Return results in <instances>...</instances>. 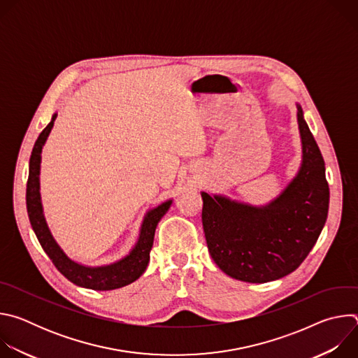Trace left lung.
<instances>
[{"mask_svg":"<svg viewBox=\"0 0 358 358\" xmlns=\"http://www.w3.org/2000/svg\"><path fill=\"white\" fill-rule=\"evenodd\" d=\"M297 108L301 164L285 189L266 206L201 192L202 227L211 258L228 276L266 283L306 259L329 213L330 191L319 145Z\"/></svg>","mask_w":358,"mask_h":358,"instance_id":"obj_1","label":"left lung"}]
</instances>
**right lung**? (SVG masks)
<instances>
[{"mask_svg": "<svg viewBox=\"0 0 358 358\" xmlns=\"http://www.w3.org/2000/svg\"><path fill=\"white\" fill-rule=\"evenodd\" d=\"M57 113L52 116V120L42 130L35 145L32 148V155L29 159V174L27 182V211L29 217L31 227L45 250V253L52 261L55 268L72 283L80 287L92 290H113L123 286H127L137 280L145 271L150 261V250L155 241V232L164 217V214L171 207L173 199H169L159 207L151 208L145 213L138 239L133 249L117 262L101 266H86L72 261L59 243L55 241L52 232H50L48 222L43 215V207L41 201L39 191V173H41V152L45 145V141L54 127Z\"/></svg>", "mask_w": 358, "mask_h": 358, "instance_id": "obj_1", "label": "right lung"}]
</instances>
